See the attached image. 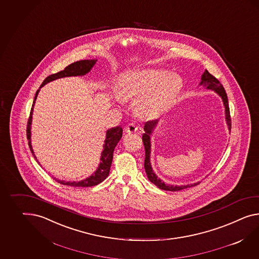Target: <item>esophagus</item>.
<instances>
[{
    "label": "esophagus",
    "instance_id": "34e87169",
    "mask_svg": "<svg viewBox=\"0 0 259 259\" xmlns=\"http://www.w3.org/2000/svg\"><path fill=\"white\" fill-rule=\"evenodd\" d=\"M138 125L135 123H130L126 127V133H136L138 131Z\"/></svg>",
    "mask_w": 259,
    "mask_h": 259
}]
</instances>
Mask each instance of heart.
Masks as SVG:
<instances>
[{"instance_id": "heart-1", "label": "heart", "mask_w": 259, "mask_h": 259, "mask_svg": "<svg viewBox=\"0 0 259 259\" xmlns=\"http://www.w3.org/2000/svg\"><path fill=\"white\" fill-rule=\"evenodd\" d=\"M183 88L178 74L163 69L144 68L126 71L120 78L118 96L137 100L135 112L144 119H156L175 103Z\"/></svg>"}]
</instances>
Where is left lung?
<instances>
[{"label": "left lung", "instance_id": "left-lung-1", "mask_svg": "<svg viewBox=\"0 0 259 259\" xmlns=\"http://www.w3.org/2000/svg\"><path fill=\"white\" fill-rule=\"evenodd\" d=\"M200 87H203L206 88V90H212L215 93L218 94L220 98L223 100L224 106H225V115H226V125L228 126L229 132L231 131V118H230V111H229V106H228V99L227 95L226 93V90L224 87L220 83L219 80H217L214 76L209 73L207 70H205V72L202 74L201 77V81L199 83ZM159 124V120H154V121H149L146 122L144 126L145 133L143 134V143L146 149V159H145V169H146V176L148 179L152 182L153 184L157 186L159 189L164 190V191H172V192H177L187 188H191L193 186L199 184L200 182L192 183V184H187V185H172V184H167L164 181L158 178V176L154 172L150 162V154H151V136L154 131Z\"/></svg>", "mask_w": 259, "mask_h": 259}]
</instances>
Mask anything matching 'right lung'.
<instances>
[{"label":"right lung","mask_w":259,"mask_h":259,"mask_svg":"<svg viewBox=\"0 0 259 259\" xmlns=\"http://www.w3.org/2000/svg\"><path fill=\"white\" fill-rule=\"evenodd\" d=\"M97 59L81 60V61H77L74 62L71 65L67 66L64 70L60 71L58 73L53 74L50 75L49 77H47L44 81L42 82V84L40 85L39 89L36 91L35 96H34V100L33 102V106L31 109V113H30V117L28 120V125H27V139L29 141V147L31 149V152L33 153V157L35 160L40 164L39 161L37 158L35 157L34 152H33V146L31 143V128H32V120H33V107L35 100L37 98V95L39 93L40 88L44 87L48 82H51L53 80L61 79V78H66V77H76V76H84L88 72L91 71L92 67L95 66V64L97 63ZM123 134V130L121 126H114L112 128L107 130L106 138L104 141V145H103V150L101 152L100 156V164L98 166L97 170L85 179L80 180V181H64V180H59L56 179L59 183L63 185L71 186V187H92V186L98 185L100 182H102L104 179H106L107 177L109 176L110 172V168L111 164L113 161V150L115 148L116 145L118 144L121 137Z\"/></svg>","instance_id":"1"}]
</instances>
